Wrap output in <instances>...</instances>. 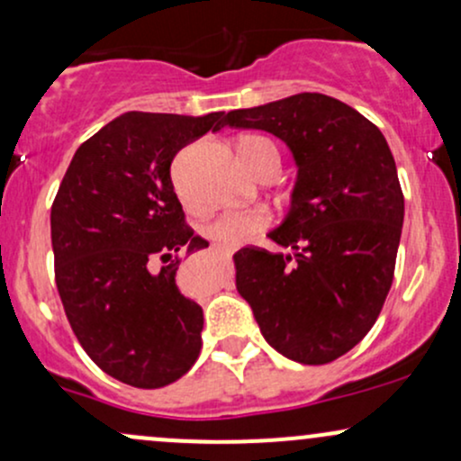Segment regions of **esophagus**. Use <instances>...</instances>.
Listing matches in <instances>:
<instances>
[{"label":"esophagus","mask_w":461,"mask_h":461,"mask_svg":"<svg viewBox=\"0 0 461 461\" xmlns=\"http://www.w3.org/2000/svg\"><path fill=\"white\" fill-rule=\"evenodd\" d=\"M216 249H219V251H225V253H234L236 251L234 247H225V245H216Z\"/></svg>","instance_id":"34e87169"}]
</instances>
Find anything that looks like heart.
<instances>
[{"mask_svg":"<svg viewBox=\"0 0 461 461\" xmlns=\"http://www.w3.org/2000/svg\"><path fill=\"white\" fill-rule=\"evenodd\" d=\"M238 153H240L242 162H245L249 171H253L267 156H277V149L264 136L247 134L238 140ZM268 223H271V214L264 208L227 210V212L216 216L205 231H208L210 238H216L223 245H240V242L249 240L256 231L264 230Z\"/></svg>","mask_w":461,"mask_h":461,"instance_id":"heart-1","label":"heart"}]
</instances>
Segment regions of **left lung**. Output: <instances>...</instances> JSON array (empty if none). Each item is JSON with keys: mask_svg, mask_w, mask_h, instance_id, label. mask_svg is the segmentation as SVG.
Here are the masks:
<instances>
[{"mask_svg": "<svg viewBox=\"0 0 461 461\" xmlns=\"http://www.w3.org/2000/svg\"><path fill=\"white\" fill-rule=\"evenodd\" d=\"M225 125L277 136L297 164L288 214L268 231L293 253L238 251V293L275 351L333 362L370 331L393 285L405 214L393 151L366 116L321 93L231 110Z\"/></svg>", "mask_w": 461, "mask_h": 461, "instance_id": "8db88e82", "label": "left lung"}]
</instances>
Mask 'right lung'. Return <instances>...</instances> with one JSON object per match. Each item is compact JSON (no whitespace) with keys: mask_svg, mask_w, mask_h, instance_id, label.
<instances>
[{"mask_svg":"<svg viewBox=\"0 0 461 461\" xmlns=\"http://www.w3.org/2000/svg\"><path fill=\"white\" fill-rule=\"evenodd\" d=\"M223 125V113L116 116L79 145L51 205L56 285L71 330L104 373L134 388L177 382L199 357L203 310L179 293L176 273L177 253L208 240L184 223L171 162Z\"/></svg>","mask_w":461,"mask_h":461,"instance_id":"1","label":"right lung"}]
</instances>
